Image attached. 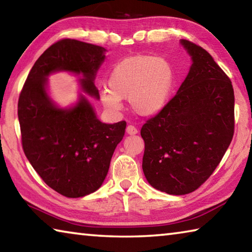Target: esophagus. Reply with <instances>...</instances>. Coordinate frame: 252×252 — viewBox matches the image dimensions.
<instances>
[{"label":"esophagus","instance_id":"esophagus-1","mask_svg":"<svg viewBox=\"0 0 252 252\" xmlns=\"http://www.w3.org/2000/svg\"><path fill=\"white\" fill-rule=\"evenodd\" d=\"M126 133L130 134V135H134V134L138 133V129H136L134 126L129 125L126 126Z\"/></svg>","mask_w":252,"mask_h":252}]
</instances>
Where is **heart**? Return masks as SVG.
<instances>
[{
    "mask_svg": "<svg viewBox=\"0 0 252 252\" xmlns=\"http://www.w3.org/2000/svg\"><path fill=\"white\" fill-rule=\"evenodd\" d=\"M174 83L170 62L152 55H134L117 63L111 71L108 89L101 91L106 109L119 111L121 100H129L138 116L150 117L163 109Z\"/></svg>",
    "mask_w": 252,
    "mask_h": 252,
    "instance_id": "obj_1",
    "label": "heart"
}]
</instances>
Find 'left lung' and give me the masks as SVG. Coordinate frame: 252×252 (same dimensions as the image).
Returning a JSON list of instances; mask_svg holds the SVG:
<instances>
[{
	"mask_svg": "<svg viewBox=\"0 0 252 252\" xmlns=\"http://www.w3.org/2000/svg\"><path fill=\"white\" fill-rule=\"evenodd\" d=\"M192 57L177 94L141 127L142 169L149 183L169 194L193 192L218 167L234 132L229 76L201 46L182 40Z\"/></svg>",
	"mask_w": 252,
	"mask_h": 252,
	"instance_id": "obj_1",
	"label": "left lung"
}]
</instances>
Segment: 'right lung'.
Instances as JSON below:
<instances>
[{
	"mask_svg": "<svg viewBox=\"0 0 252 252\" xmlns=\"http://www.w3.org/2000/svg\"><path fill=\"white\" fill-rule=\"evenodd\" d=\"M104 51L73 39L55 42L34 63L19 96L25 156L42 180L66 198L84 197L101 187L126 122H100L85 97L70 110L58 109L46 94V76L61 70L82 73L83 91L99 99L93 80Z\"/></svg>",
	"mask_w": 252,
	"mask_h": 252,
	"instance_id": "add662e5",
	"label": "right lung"
}]
</instances>
